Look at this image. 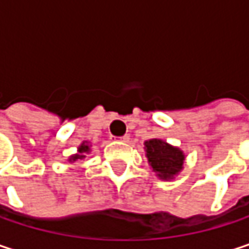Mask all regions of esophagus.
<instances>
[{
	"label": "esophagus",
	"mask_w": 249,
	"mask_h": 249,
	"mask_svg": "<svg viewBox=\"0 0 249 249\" xmlns=\"http://www.w3.org/2000/svg\"><path fill=\"white\" fill-rule=\"evenodd\" d=\"M120 140H121V141H124V142H126V141L129 140V135H126V134H125V135H123V137H120Z\"/></svg>",
	"instance_id": "1"
}]
</instances>
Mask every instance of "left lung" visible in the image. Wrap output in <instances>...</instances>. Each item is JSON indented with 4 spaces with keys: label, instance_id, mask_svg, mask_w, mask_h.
Returning <instances> with one entry per match:
<instances>
[{
    "label": "left lung",
    "instance_id": "1",
    "mask_svg": "<svg viewBox=\"0 0 249 249\" xmlns=\"http://www.w3.org/2000/svg\"><path fill=\"white\" fill-rule=\"evenodd\" d=\"M145 148L148 163L151 164L153 170L159 173V177L167 180L181 170L184 156L178 148L156 138L145 141Z\"/></svg>",
    "mask_w": 249,
    "mask_h": 249
}]
</instances>
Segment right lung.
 Listing matches in <instances>:
<instances>
[{
  "instance_id": "1",
  "label": "right lung",
  "mask_w": 249,
  "mask_h": 249,
  "mask_svg": "<svg viewBox=\"0 0 249 249\" xmlns=\"http://www.w3.org/2000/svg\"><path fill=\"white\" fill-rule=\"evenodd\" d=\"M88 151H89V145H85V144H82V145H80V148H79V154L72 156L69 160H71V161H75V160H77V159H80V160H82V159L85 157L83 154H85V153H88Z\"/></svg>"
}]
</instances>
